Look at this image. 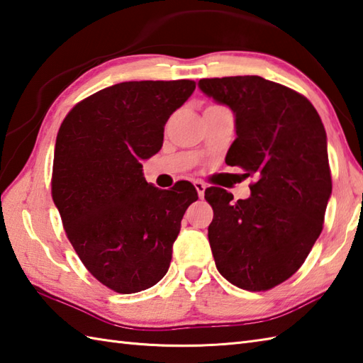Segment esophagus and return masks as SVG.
Listing matches in <instances>:
<instances>
[{"instance_id": "34e87169", "label": "esophagus", "mask_w": 363, "mask_h": 363, "mask_svg": "<svg viewBox=\"0 0 363 363\" xmlns=\"http://www.w3.org/2000/svg\"><path fill=\"white\" fill-rule=\"evenodd\" d=\"M194 188L197 189V194H199V197L203 199V196H205V189H206V184H205L203 182H201V180H196V182H194Z\"/></svg>"}]
</instances>
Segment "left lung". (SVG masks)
<instances>
[{
  "label": "left lung",
  "instance_id": "1",
  "mask_svg": "<svg viewBox=\"0 0 363 363\" xmlns=\"http://www.w3.org/2000/svg\"><path fill=\"white\" fill-rule=\"evenodd\" d=\"M199 87L235 114L225 162L257 179L244 201L205 191L214 263L242 290H271L301 268L323 230L332 192L326 130L304 95L274 81L205 78Z\"/></svg>",
  "mask_w": 363,
  "mask_h": 363
}]
</instances>
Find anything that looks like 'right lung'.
<instances>
[{"instance_id": "1", "label": "right lung", "mask_w": 363, "mask_h": 363, "mask_svg": "<svg viewBox=\"0 0 363 363\" xmlns=\"http://www.w3.org/2000/svg\"><path fill=\"white\" fill-rule=\"evenodd\" d=\"M196 83L127 81L79 101L59 128L51 196L91 274L113 291L147 290L166 276L183 214L197 201L189 182L147 183L143 160L162 145L164 125Z\"/></svg>"}]
</instances>
